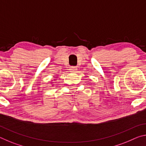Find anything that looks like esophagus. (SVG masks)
<instances>
[{
	"label": "esophagus",
	"instance_id": "1",
	"mask_svg": "<svg viewBox=\"0 0 146 146\" xmlns=\"http://www.w3.org/2000/svg\"><path fill=\"white\" fill-rule=\"evenodd\" d=\"M70 71H73V72H76V71H77V68H76V66H71L70 68Z\"/></svg>",
	"mask_w": 146,
	"mask_h": 146
}]
</instances>
